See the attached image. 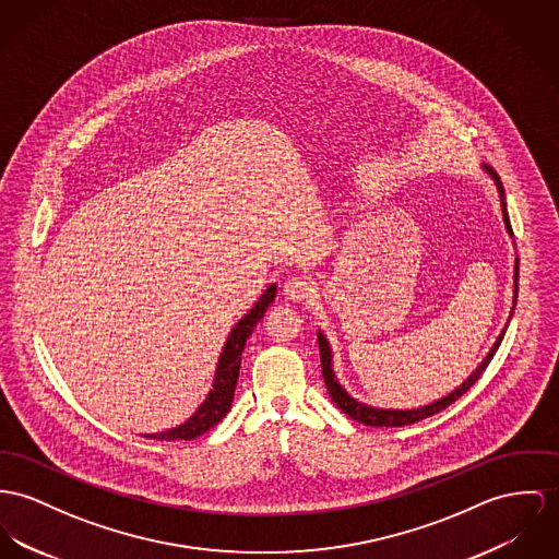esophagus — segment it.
<instances>
[{
    "mask_svg": "<svg viewBox=\"0 0 559 559\" xmlns=\"http://www.w3.org/2000/svg\"><path fill=\"white\" fill-rule=\"evenodd\" d=\"M283 294H285V298H289V300H306V298H310V294H312V283H310L306 276H292V278L285 283Z\"/></svg>",
    "mask_w": 559,
    "mask_h": 559,
    "instance_id": "1",
    "label": "esophagus"
}]
</instances>
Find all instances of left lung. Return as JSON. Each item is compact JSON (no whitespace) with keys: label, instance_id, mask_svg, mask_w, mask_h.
<instances>
[{"label":"left lung","instance_id":"left-lung-1","mask_svg":"<svg viewBox=\"0 0 559 559\" xmlns=\"http://www.w3.org/2000/svg\"><path fill=\"white\" fill-rule=\"evenodd\" d=\"M485 173L489 174V176L493 178V182H496V187H498L500 202H502L504 225H507L509 234L513 236V227H511L509 213H507V202H504V187H502V180H500V176L493 173L489 166H485ZM516 289H519V259L515 261V301ZM513 310H515V304H513ZM504 332H507V328L502 330V334L498 336V341L493 343L491 350L487 353V357L478 364V368L474 370L473 374H471L462 385L457 386L455 391H451L449 395H444V397H440V400L431 402L428 406H421V408H408V411L374 408V406L361 404V402H357L355 397H350V395L344 391L343 385L338 383L336 374H334V368H332V348H330V343H328V341H325V336L319 332V334H317V341H319V355H321V374H323V381H325V386H328V391H330L332 400L336 402V406L343 411L344 415H348L350 419H355V421H359V424H364V426H372V428H402V426H411V424H415V421H421V419H426V417H431V415H436V413L444 411L447 406H451L455 400H460V397H462V395H464V393H466V391H468V389H471V386L480 379V374H483V372H485V368L489 366L491 357L496 355L498 346H500L502 338H504Z\"/></svg>","mask_w":559,"mask_h":559}]
</instances>
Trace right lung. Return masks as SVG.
I'll list each match as a JSON object with an SVG mask.
<instances>
[{
  "label": "right lung",
  "instance_id": "add662e5",
  "mask_svg": "<svg viewBox=\"0 0 559 559\" xmlns=\"http://www.w3.org/2000/svg\"><path fill=\"white\" fill-rule=\"evenodd\" d=\"M276 296V285H270L259 300L253 304V308L234 325L229 332L225 346L221 350L218 364H216L215 383L209 393V397L202 402V406L189 417L182 426L173 428V430L159 431V433H148L146 438H157V440H193L202 436L204 431L215 428L216 424L229 413L231 402H234V391L238 383L240 374V359L247 338L251 336L253 328L258 325L259 319L263 317L265 308L274 301Z\"/></svg>",
  "mask_w": 559,
  "mask_h": 559
}]
</instances>
